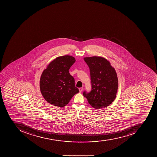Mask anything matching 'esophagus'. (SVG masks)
<instances>
[{"label":"esophagus","mask_w":157,"mask_h":157,"mask_svg":"<svg viewBox=\"0 0 157 157\" xmlns=\"http://www.w3.org/2000/svg\"><path fill=\"white\" fill-rule=\"evenodd\" d=\"M79 92H82L83 90V87H80L79 88Z\"/></svg>","instance_id":"obj_1"}]
</instances>
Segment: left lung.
<instances>
[{"instance_id": "8db88e82", "label": "left lung", "mask_w": 157, "mask_h": 157, "mask_svg": "<svg viewBox=\"0 0 157 157\" xmlns=\"http://www.w3.org/2000/svg\"><path fill=\"white\" fill-rule=\"evenodd\" d=\"M90 70L91 90L83 95L96 109L109 106L116 98L118 80L115 69L105 58L98 56L85 57Z\"/></svg>"}]
</instances>
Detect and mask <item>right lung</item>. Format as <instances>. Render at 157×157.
<instances>
[{
  "mask_svg": "<svg viewBox=\"0 0 157 157\" xmlns=\"http://www.w3.org/2000/svg\"><path fill=\"white\" fill-rule=\"evenodd\" d=\"M75 61L72 56L57 57L42 73L40 81L41 93L52 105L64 107L74 95L79 92L75 86L74 78L69 71Z\"/></svg>",
  "mask_w": 157,
  "mask_h": 157,
  "instance_id": "right-lung-1",
  "label": "right lung"
}]
</instances>
